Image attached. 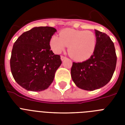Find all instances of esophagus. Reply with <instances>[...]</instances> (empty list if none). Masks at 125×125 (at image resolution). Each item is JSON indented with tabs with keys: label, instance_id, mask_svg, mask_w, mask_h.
Instances as JSON below:
<instances>
[{
	"label": "esophagus",
	"instance_id": "1",
	"mask_svg": "<svg viewBox=\"0 0 125 125\" xmlns=\"http://www.w3.org/2000/svg\"><path fill=\"white\" fill-rule=\"evenodd\" d=\"M66 58H67L66 57L63 56H61V60H62V61H63L64 60H65Z\"/></svg>",
	"mask_w": 125,
	"mask_h": 125
}]
</instances>
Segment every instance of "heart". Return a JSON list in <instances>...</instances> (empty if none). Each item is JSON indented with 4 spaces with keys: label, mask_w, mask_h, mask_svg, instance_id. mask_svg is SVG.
I'll list each match as a JSON object with an SVG mask.
<instances>
[{
    "label": "heart",
    "mask_w": 125,
    "mask_h": 125,
    "mask_svg": "<svg viewBox=\"0 0 125 125\" xmlns=\"http://www.w3.org/2000/svg\"><path fill=\"white\" fill-rule=\"evenodd\" d=\"M50 45L55 53L59 54L68 47V53L76 61H84L93 55L97 45L95 34L89 30L67 28L60 33V37L54 36Z\"/></svg>",
    "instance_id": "heart-1"
}]
</instances>
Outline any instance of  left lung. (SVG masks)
I'll return each instance as SVG.
<instances>
[{
	"instance_id": "left-lung-1",
	"label": "left lung",
	"mask_w": 125,
	"mask_h": 125,
	"mask_svg": "<svg viewBox=\"0 0 125 125\" xmlns=\"http://www.w3.org/2000/svg\"><path fill=\"white\" fill-rule=\"evenodd\" d=\"M97 45L86 61L73 63L71 74L78 87L87 91L100 89L110 81L115 69L117 56L114 44L105 33L95 30Z\"/></svg>"
}]
</instances>
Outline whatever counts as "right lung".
Masks as SVG:
<instances>
[{"label": "right lung", "instance_id": "right-lung-1", "mask_svg": "<svg viewBox=\"0 0 125 125\" xmlns=\"http://www.w3.org/2000/svg\"><path fill=\"white\" fill-rule=\"evenodd\" d=\"M56 32L50 26L34 27L21 34L13 44L11 71L17 83L28 91L47 89L62 64L60 56L54 54L50 47Z\"/></svg>", "mask_w": 125, "mask_h": 125}]
</instances>
